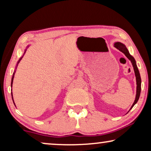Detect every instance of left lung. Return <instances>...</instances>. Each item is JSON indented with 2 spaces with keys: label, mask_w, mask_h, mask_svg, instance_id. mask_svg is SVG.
I'll return each instance as SVG.
<instances>
[{
  "label": "left lung",
  "mask_w": 151,
  "mask_h": 151,
  "mask_svg": "<svg viewBox=\"0 0 151 151\" xmlns=\"http://www.w3.org/2000/svg\"><path fill=\"white\" fill-rule=\"evenodd\" d=\"M114 47L115 48L118 49L122 52L124 54L128 59L131 62L132 65L133 67V69H134V72H135V78H136V82H137V88H136V96H135V101H134L133 105H132L130 110L133 108L136 103L137 102L139 98V96H140V93H141V77H140V74H139V71L138 70V68L137 67V65H136V61L134 58L132 56V55L129 53V51L128 50L127 47L125 46L123 43L119 42H117L114 43ZM129 110V111H130Z\"/></svg>",
  "instance_id": "left-lung-1"
}]
</instances>
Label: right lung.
Listing matches in <instances>:
<instances>
[{
	"mask_svg": "<svg viewBox=\"0 0 151 151\" xmlns=\"http://www.w3.org/2000/svg\"><path fill=\"white\" fill-rule=\"evenodd\" d=\"M29 45H28V46H27V48H26V49H25V50H24V53H25V52H26V51H27V48H28V47H29ZM24 54H23V55H24ZM23 55H22V57H21V58H20V60H18V63H17V65H16V68H15V71H14V73H13V76H12V82H11V86H12V84H13V80H14V74H15V71H16V68H17V66H18V63H20V60H21V59L22 58V57H23ZM12 97H13V96H12ZM12 100H13V98H12ZM13 102H14V100H13Z\"/></svg>",
	"mask_w": 151,
	"mask_h": 151,
	"instance_id": "add662e5",
	"label": "right lung"
}]
</instances>
